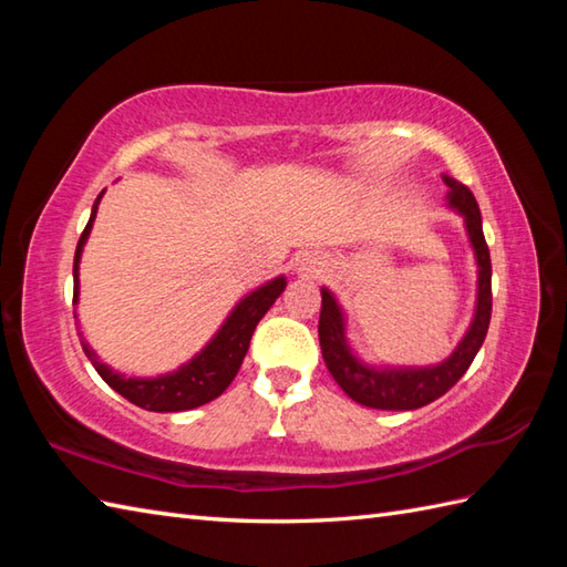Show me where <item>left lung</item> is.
<instances>
[{"label": "left lung", "instance_id": "obj_1", "mask_svg": "<svg viewBox=\"0 0 567 567\" xmlns=\"http://www.w3.org/2000/svg\"><path fill=\"white\" fill-rule=\"evenodd\" d=\"M451 187L449 202L465 216L470 244L475 248L480 287H477V311L473 327L465 333L455 353L436 368L419 370H372L358 363L353 353L348 351L343 336V317L331 292L321 290V315H319V343L321 355L339 388L351 396L353 402L370 409H388V412H406V409L426 406L449 392L453 384L465 375L473 360L485 343V336L492 319V262L489 248L483 234V216L480 207L463 183L453 177H443Z\"/></svg>", "mask_w": 567, "mask_h": 567}]
</instances>
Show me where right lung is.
Here are the masks:
<instances>
[{"mask_svg": "<svg viewBox=\"0 0 567 567\" xmlns=\"http://www.w3.org/2000/svg\"><path fill=\"white\" fill-rule=\"evenodd\" d=\"M100 199H102V192L97 202H94L90 221L84 226L75 248V262H72L75 297H72V302H78L80 252H82L84 240L90 236ZM285 285H287L285 277H277V280L262 285L260 290L248 295L244 302L234 309V315L228 317V321L224 323L221 331L214 336L212 343L204 348L197 358H192L187 365H183L177 372H171V375H161L153 380L124 378V375H116V372H112L104 363H100L97 353H94L90 346L82 343L84 355L90 358L94 370L100 372V378L110 384L112 390H116L118 394L126 396L128 402H134L141 409H148V412H185V409L202 406L216 400V396H219L228 384L234 382L236 372L248 353L252 331H256L258 321L265 317V311L275 305V299L285 292Z\"/></svg>", "mask_w": 567, "mask_h": 567, "instance_id": "right-lung-1", "label": "right lung"}]
</instances>
